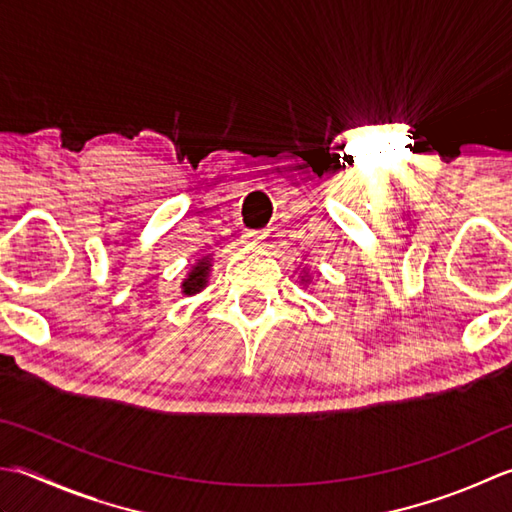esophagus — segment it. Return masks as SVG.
I'll return each instance as SVG.
<instances>
[{"label": "esophagus", "mask_w": 512, "mask_h": 512, "mask_svg": "<svg viewBox=\"0 0 512 512\" xmlns=\"http://www.w3.org/2000/svg\"><path fill=\"white\" fill-rule=\"evenodd\" d=\"M267 238L265 229H245L243 232V243H247L249 247H256L260 245Z\"/></svg>", "instance_id": "34e87169"}]
</instances>
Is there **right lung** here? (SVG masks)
Segmentation results:
<instances>
[{
    "label": "right lung",
    "instance_id": "add662e5",
    "mask_svg": "<svg viewBox=\"0 0 512 512\" xmlns=\"http://www.w3.org/2000/svg\"><path fill=\"white\" fill-rule=\"evenodd\" d=\"M207 274H210V263H207V260H201V263H198L190 271V276L185 278L183 294L192 296V294H196V291H201L205 287V283H207Z\"/></svg>",
    "mask_w": 512,
    "mask_h": 512
}]
</instances>
